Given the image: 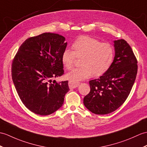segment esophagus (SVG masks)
<instances>
[{
  "mask_svg": "<svg viewBox=\"0 0 147 147\" xmlns=\"http://www.w3.org/2000/svg\"><path fill=\"white\" fill-rule=\"evenodd\" d=\"M68 84H69V87L70 89H73V88H76V87L79 86L80 82L69 81V83H68Z\"/></svg>",
  "mask_w": 147,
  "mask_h": 147,
  "instance_id": "obj_1",
  "label": "esophagus"
}]
</instances>
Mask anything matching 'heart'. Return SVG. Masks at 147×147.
I'll return each instance as SVG.
<instances>
[{"label": "heart", "mask_w": 147, "mask_h": 147, "mask_svg": "<svg viewBox=\"0 0 147 147\" xmlns=\"http://www.w3.org/2000/svg\"><path fill=\"white\" fill-rule=\"evenodd\" d=\"M73 51H63L61 61L66 69H71L76 57H81V66L74 68L67 74L71 81H78L94 74L100 76L110 69L114 59V50L110 44L100 42L93 37L82 36L72 44Z\"/></svg>", "instance_id": "obj_1"}]
</instances>
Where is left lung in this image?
I'll return each instance as SVG.
<instances>
[{
    "instance_id": "left-lung-1",
    "label": "left lung",
    "mask_w": 147,
    "mask_h": 147,
    "mask_svg": "<svg viewBox=\"0 0 147 147\" xmlns=\"http://www.w3.org/2000/svg\"><path fill=\"white\" fill-rule=\"evenodd\" d=\"M115 55L110 69L100 78L90 81V92L84 96L85 107L93 113L107 115L123 104L137 74V60L124 39L114 41Z\"/></svg>"
}]
</instances>
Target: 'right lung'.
<instances>
[{
    "instance_id": "right-lung-1",
    "label": "right lung",
    "mask_w": 147,
    "mask_h": 147,
    "mask_svg": "<svg viewBox=\"0 0 147 147\" xmlns=\"http://www.w3.org/2000/svg\"><path fill=\"white\" fill-rule=\"evenodd\" d=\"M65 37L46 32L29 37L18 49L12 64V78L19 96L30 111L49 115L59 109L69 90L68 81L51 78L64 74L61 56Z\"/></svg>"
}]
</instances>
